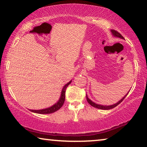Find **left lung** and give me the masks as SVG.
Listing matches in <instances>:
<instances>
[{"label": "left lung", "mask_w": 147, "mask_h": 147, "mask_svg": "<svg viewBox=\"0 0 147 147\" xmlns=\"http://www.w3.org/2000/svg\"><path fill=\"white\" fill-rule=\"evenodd\" d=\"M111 32H112V34H113V35H114L115 36L118 37V38H122V39H124V37H123V36H122V34H120L119 33V32H118V31H115V30H113V29H112V30H111ZM127 94H128V93H127ZM127 94L126 95H125V96H124V97H123L122 99H121L120 100V101L118 102V103H116L114 104V105H109V106L101 105L95 103H94V102H93L92 101H91V100H90L89 98H88L87 95H86V99H87V101L88 102V103H89L90 105H92V107H95V108L99 109H101V110H109V109H111L115 108V107L118 105H119V104L121 103V102H122V101H123V100L124 99L125 97L127 96Z\"/></svg>", "instance_id": "1"}]
</instances>
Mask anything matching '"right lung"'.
<instances>
[{
    "label": "right lung",
    "mask_w": 147,
    "mask_h": 147,
    "mask_svg": "<svg viewBox=\"0 0 147 147\" xmlns=\"http://www.w3.org/2000/svg\"><path fill=\"white\" fill-rule=\"evenodd\" d=\"M71 83V80L67 83V84H65L63 88L62 89L61 97H60L59 101H58L55 105H53V106L48 107L47 109H41V110H30V111L32 112V113H35L38 114H50V113H54V112L59 110L64 103L65 99V91H66L67 86H68Z\"/></svg>",
    "instance_id": "right-lung-1"
}]
</instances>
